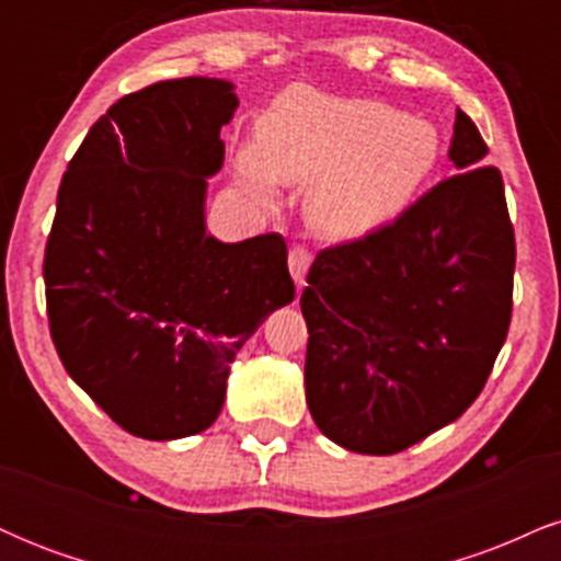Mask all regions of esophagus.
<instances>
[{
	"label": "esophagus",
	"instance_id": "34e87169",
	"mask_svg": "<svg viewBox=\"0 0 561 561\" xmlns=\"http://www.w3.org/2000/svg\"><path fill=\"white\" fill-rule=\"evenodd\" d=\"M287 266H289V274H293L295 285L302 287V285H306L308 266H311V253H308L306 248H300V244H295V248L289 250V255H287Z\"/></svg>",
	"mask_w": 561,
	"mask_h": 561
}]
</instances>
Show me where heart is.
Wrapping results in <instances>:
<instances>
[{
    "label": "heart",
    "mask_w": 561,
    "mask_h": 561,
    "mask_svg": "<svg viewBox=\"0 0 561 561\" xmlns=\"http://www.w3.org/2000/svg\"><path fill=\"white\" fill-rule=\"evenodd\" d=\"M443 156L440 131L379 100L293 87L263 113L237 152V182L263 208L279 182L308 184L306 216L321 234H362L401 214Z\"/></svg>",
    "instance_id": "obj_1"
}]
</instances>
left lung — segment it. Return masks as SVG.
Segmentation results:
<instances>
[{
    "label": "left lung",
    "mask_w": 561,
    "mask_h": 561,
    "mask_svg": "<svg viewBox=\"0 0 561 561\" xmlns=\"http://www.w3.org/2000/svg\"><path fill=\"white\" fill-rule=\"evenodd\" d=\"M488 145L456 111L443 179L388 227L321 250L300 311L306 401L356 454L390 456L472 405L512 321L514 229Z\"/></svg>",
    "instance_id": "left-lung-1"
}]
</instances>
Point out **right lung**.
Wrapping results in <instances>:
<instances>
[{
  "instance_id": "right-lung-1",
  "label": "right lung",
  "mask_w": 561,
  "mask_h": 561,
  "mask_svg": "<svg viewBox=\"0 0 561 561\" xmlns=\"http://www.w3.org/2000/svg\"><path fill=\"white\" fill-rule=\"evenodd\" d=\"M237 105L234 83L205 76L126 94L57 192L49 332L73 382L145 440L208 430L237 351L295 298L279 234L221 242L205 227Z\"/></svg>"
}]
</instances>
